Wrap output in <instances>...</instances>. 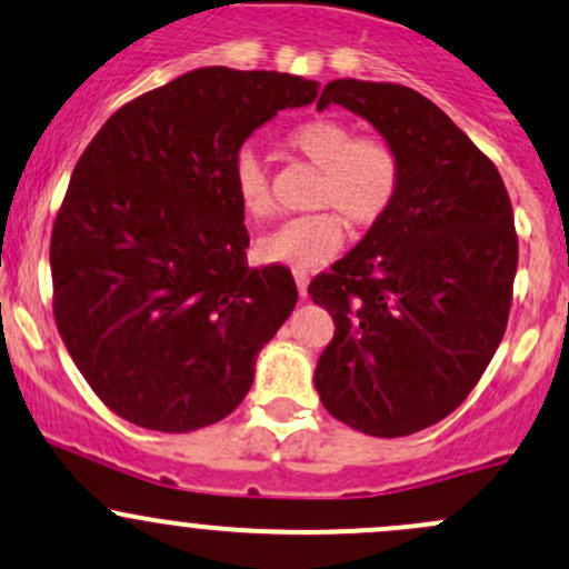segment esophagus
<instances>
[{"label": "esophagus", "mask_w": 569, "mask_h": 569, "mask_svg": "<svg viewBox=\"0 0 569 569\" xmlns=\"http://www.w3.org/2000/svg\"><path fill=\"white\" fill-rule=\"evenodd\" d=\"M295 280H297V289H300V297L305 300V297H308V272H300V269H297Z\"/></svg>", "instance_id": "esophagus-1"}]
</instances>
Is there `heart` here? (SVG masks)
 Here are the masks:
<instances>
[{"label":"heart","instance_id":"b5f03b06","mask_svg":"<svg viewBox=\"0 0 569 569\" xmlns=\"http://www.w3.org/2000/svg\"><path fill=\"white\" fill-rule=\"evenodd\" d=\"M295 152L321 169L313 204L325 212L286 220L256 244L267 264L316 269L332 259L346 237L345 214L355 229H368L390 212L400 190L398 152L381 139H355V130L338 119H310L286 139ZM237 204L253 220L272 214L274 199L267 166L253 149H242L231 169ZM336 212L332 213L331 209Z\"/></svg>","mask_w":569,"mask_h":569}]
</instances>
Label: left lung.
<instances>
[{
    "mask_svg": "<svg viewBox=\"0 0 569 569\" xmlns=\"http://www.w3.org/2000/svg\"><path fill=\"white\" fill-rule=\"evenodd\" d=\"M343 106L398 152L400 190L308 295L335 321L313 385L335 420L379 439L445 420L507 330L518 237L499 171L445 111L400 83L338 79Z\"/></svg>",
    "mask_w": 569,
    "mask_h": 569,
    "instance_id": "1",
    "label": "left lung"
}]
</instances>
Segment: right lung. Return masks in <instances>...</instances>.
<instances>
[{"instance_id": "right-lung-1", "label": "right lung", "mask_w": 569, "mask_h": 569, "mask_svg": "<svg viewBox=\"0 0 569 569\" xmlns=\"http://www.w3.org/2000/svg\"><path fill=\"white\" fill-rule=\"evenodd\" d=\"M316 98L300 76L199 68L130 100L83 149L51 234L53 316L122 420L190 433L248 395L297 283L244 261L231 169L253 130Z\"/></svg>"}]
</instances>
